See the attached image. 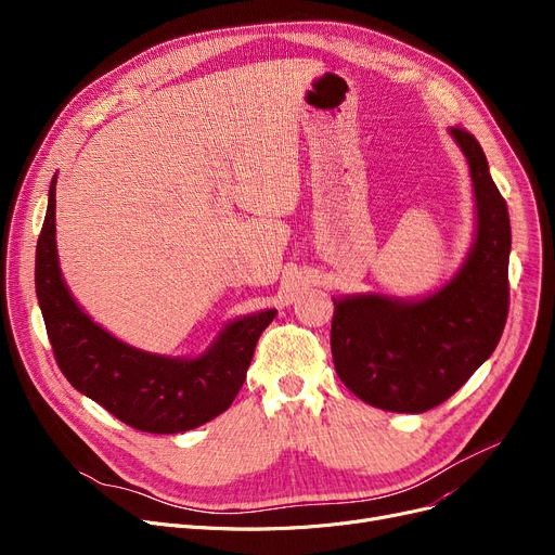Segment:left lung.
Listing matches in <instances>:
<instances>
[{
	"mask_svg": "<svg viewBox=\"0 0 555 555\" xmlns=\"http://www.w3.org/2000/svg\"><path fill=\"white\" fill-rule=\"evenodd\" d=\"M470 166L477 231L461 270L421 299H333L331 351L339 380L366 404L423 414L446 402L492 356L508 317L511 220L479 141L450 128Z\"/></svg>",
	"mask_w": 555,
	"mask_h": 555,
	"instance_id": "8db88e82",
	"label": "left lung"
}]
</instances>
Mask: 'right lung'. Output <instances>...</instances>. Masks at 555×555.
Segmentation results:
<instances>
[{
  "label": "right lung",
  "instance_id": "add662e5",
  "mask_svg": "<svg viewBox=\"0 0 555 555\" xmlns=\"http://www.w3.org/2000/svg\"><path fill=\"white\" fill-rule=\"evenodd\" d=\"M36 295L55 362L72 387L151 434L189 431L229 410L260 333L276 317V310H262L236 319L199 358L145 353L116 339L74 301L57 266L55 175L36 247Z\"/></svg>",
  "mask_w": 555,
  "mask_h": 555
}]
</instances>
